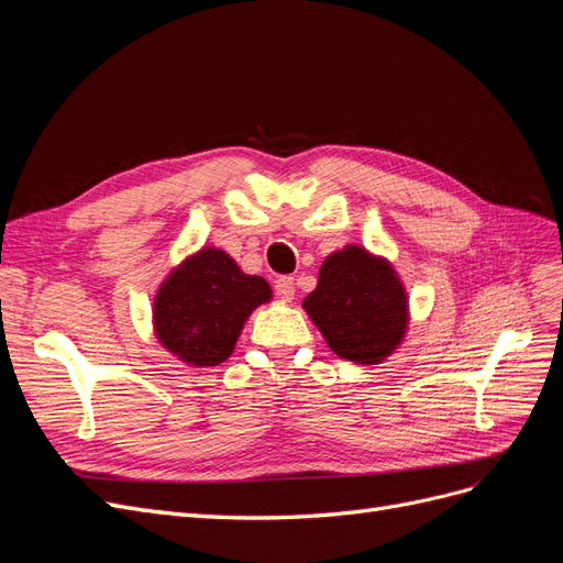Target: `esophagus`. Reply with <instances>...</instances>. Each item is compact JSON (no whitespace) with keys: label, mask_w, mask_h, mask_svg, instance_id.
Listing matches in <instances>:
<instances>
[{"label":"esophagus","mask_w":563,"mask_h":563,"mask_svg":"<svg viewBox=\"0 0 563 563\" xmlns=\"http://www.w3.org/2000/svg\"><path fill=\"white\" fill-rule=\"evenodd\" d=\"M275 294L282 300H294V296H296V279L294 277H279L275 282Z\"/></svg>","instance_id":"1"}]
</instances>
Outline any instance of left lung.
Returning <instances> with one entry per match:
<instances>
[{"instance_id": "1", "label": "left lung", "mask_w": 563, "mask_h": 563, "mask_svg": "<svg viewBox=\"0 0 563 563\" xmlns=\"http://www.w3.org/2000/svg\"><path fill=\"white\" fill-rule=\"evenodd\" d=\"M329 347L356 364H380L406 331V294L387 261L345 246L323 261L302 302Z\"/></svg>"}]
</instances>
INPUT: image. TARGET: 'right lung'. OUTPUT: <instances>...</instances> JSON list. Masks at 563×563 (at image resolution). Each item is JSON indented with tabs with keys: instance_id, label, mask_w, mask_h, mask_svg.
<instances>
[{
	"instance_id": "obj_1",
	"label": "right lung",
	"mask_w": 563,
	"mask_h": 563,
	"mask_svg": "<svg viewBox=\"0 0 563 563\" xmlns=\"http://www.w3.org/2000/svg\"><path fill=\"white\" fill-rule=\"evenodd\" d=\"M269 296V284L244 275L225 251L201 249L159 288L157 338L187 364L216 366L232 354L246 317Z\"/></svg>"
}]
</instances>
